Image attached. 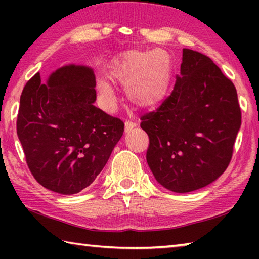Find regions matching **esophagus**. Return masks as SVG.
Returning <instances> with one entry per match:
<instances>
[{
    "label": "esophagus",
    "mask_w": 259,
    "mask_h": 259,
    "mask_svg": "<svg viewBox=\"0 0 259 259\" xmlns=\"http://www.w3.org/2000/svg\"><path fill=\"white\" fill-rule=\"evenodd\" d=\"M135 126H136L135 122H133V121H126V122H125V125H124V129H125L126 133H129V131L133 130V129L135 128Z\"/></svg>",
    "instance_id": "obj_1"
}]
</instances>
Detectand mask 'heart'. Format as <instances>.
<instances>
[{
	"label": "heart",
	"mask_w": 259,
	"mask_h": 259,
	"mask_svg": "<svg viewBox=\"0 0 259 259\" xmlns=\"http://www.w3.org/2000/svg\"><path fill=\"white\" fill-rule=\"evenodd\" d=\"M165 91H166V82H165L164 78L160 77L159 81H157L156 88H155V95H156V97L159 98V99H162V98L164 97Z\"/></svg>",
	"instance_id": "b5f03b06"
}]
</instances>
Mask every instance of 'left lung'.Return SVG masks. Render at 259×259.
Wrapping results in <instances>:
<instances>
[{"instance_id": "1", "label": "left lung", "mask_w": 259, "mask_h": 259, "mask_svg": "<svg viewBox=\"0 0 259 259\" xmlns=\"http://www.w3.org/2000/svg\"><path fill=\"white\" fill-rule=\"evenodd\" d=\"M95 88L93 68L68 64L46 82L36 74L21 93L17 135L48 190L75 194L93 184L123 135V122L95 106Z\"/></svg>"}]
</instances>
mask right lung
<instances>
[{"label": "right lung", "mask_w": 259, "mask_h": 259, "mask_svg": "<svg viewBox=\"0 0 259 259\" xmlns=\"http://www.w3.org/2000/svg\"><path fill=\"white\" fill-rule=\"evenodd\" d=\"M140 120L157 183L176 193L192 192L216 181L230 163L241 125L238 94L211 59L183 49L171 95Z\"/></svg>", "instance_id": "1"}]
</instances>
